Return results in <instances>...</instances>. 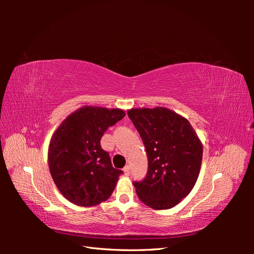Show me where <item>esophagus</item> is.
<instances>
[{"instance_id":"esophagus-1","label":"esophagus","mask_w":254,"mask_h":254,"mask_svg":"<svg viewBox=\"0 0 254 254\" xmlns=\"http://www.w3.org/2000/svg\"><path fill=\"white\" fill-rule=\"evenodd\" d=\"M123 172H124L125 175H129V173H130V167H129V165H126L124 168H123Z\"/></svg>"}]
</instances>
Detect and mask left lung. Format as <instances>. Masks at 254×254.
<instances>
[{
    "label": "left lung",
    "instance_id": "left-lung-1",
    "mask_svg": "<svg viewBox=\"0 0 254 254\" xmlns=\"http://www.w3.org/2000/svg\"><path fill=\"white\" fill-rule=\"evenodd\" d=\"M145 145L148 172L133 182L140 200L155 210L178 204L193 190L200 173L201 141L190 122L163 107L128 110Z\"/></svg>",
    "mask_w": 254,
    "mask_h": 254
}]
</instances>
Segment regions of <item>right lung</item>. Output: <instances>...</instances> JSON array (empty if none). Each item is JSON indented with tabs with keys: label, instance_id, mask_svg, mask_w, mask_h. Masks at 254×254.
I'll return each mask as SVG.
<instances>
[{
	"label": "right lung",
	"instance_id": "obj_1",
	"mask_svg": "<svg viewBox=\"0 0 254 254\" xmlns=\"http://www.w3.org/2000/svg\"><path fill=\"white\" fill-rule=\"evenodd\" d=\"M125 117L122 109L84 106L54 132L48 152L52 178L60 193L79 206L106 201L123 172L101 146L104 132Z\"/></svg>",
	"mask_w": 254,
	"mask_h": 254
}]
</instances>
